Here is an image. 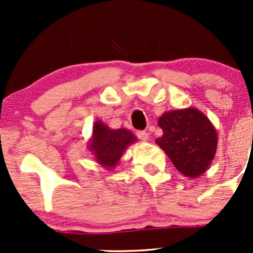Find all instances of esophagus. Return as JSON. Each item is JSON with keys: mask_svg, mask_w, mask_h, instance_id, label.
Listing matches in <instances>:
<instances>
[{"mask_svg": "<svg viewBox=\"0 0 253 253\" xmlns=\"http://www.w3.org/2000/svg\"><path fill=\"white\" fill-rule=\"evenodd\" d=\"M136 134H137V137L141 139V141H144V142L149 141V138H150L149 134H148L147 132H144V131H138Z\"/></svg>", "mask_w": 253, "mask_h": 253, "instance_id": "34e87169", "label": "esophagus"}]
</instances>
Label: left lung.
I'll return each instance as SVG.
<instances>
[{
    "mask_svg": "<svg viewBox=\"0 0 253 253\" xmlns=\"http://www.w3.org/2000/svg\"><path fill=\"white\" fill-rule=\"evenodd\" d=\"M163 136L155 143L176 169L190 178L203 175L213 162L218 134L208 117L196 108L170 110L158 120Z\"/></svg>",
    "mask_w": 253,
    "mask_h": 253,
    "instance_id": "1",
    "label": "left lung"
}]
</instances>
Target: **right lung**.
I'll return each instance as SVG.
<instances>
[{
    "instance_id": "1",
    "label": "right lung",
    "mask_w": 253,
    "mask_h": 253,
    "mask_svg": "<svg viewBox=\"0 0 253 253\" xmlns=\"http://www.w3.org/2000/svg\"><path fill=\"white\" fill-rule=\"evenodd\" d=\"M137 141V137L127 128L112 129L98 120L93 125V132L88 142V149L94 160L105 169L119 164L127 148Z\"/></svg>"
}]
</instances>
